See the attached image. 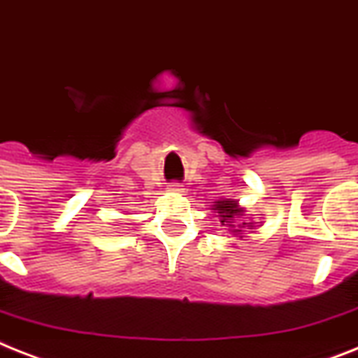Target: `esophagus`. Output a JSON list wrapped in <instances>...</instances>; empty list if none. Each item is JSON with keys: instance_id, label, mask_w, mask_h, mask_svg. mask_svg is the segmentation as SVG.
Returning a JSON list of instances; mask_svg holds the SVG:
<instances>
[{"instance_id": "34e87169", "label": "esophagus", "mask_w": 358, "mask_h": 358, "mask_svg": "<svg viewBox=\"0 0 358 358\" xmlns=\"http://www.w3.org/2000/svg\"><path fill=\"white\" fill-rule=\"evenodd\" d=\"M167 191H169V193H184L182 185H178V184H171L169 187H167Z\"/></svg>"}]
</instances>
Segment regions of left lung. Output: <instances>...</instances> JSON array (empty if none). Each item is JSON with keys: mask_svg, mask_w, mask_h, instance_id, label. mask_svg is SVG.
I'll return each mask as SVG.
<instances>
[{"mask_svg": "<svg viewBox=\"0 0 358 358\" xmlns=\"http://www.w3.org/2000/svg\"><path fill=\"white\" fill-rule=\"evenodd\" d=\"M211 209L213 213H218V218H220L224 229L240 240L245 238L248 231H253L255 225L260 224V222H255L251 218L245 220V207L240 206L233 198H218L213 202Z\"/></svg>", "mask_w": 358, "mask_h": 358, "instance_id": "obj_1", "label": "left lung"}]
</instances>
